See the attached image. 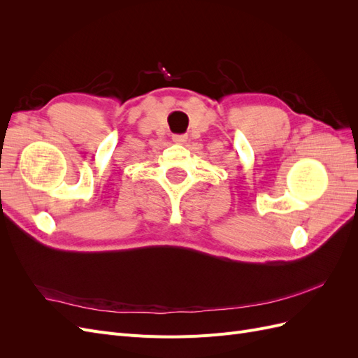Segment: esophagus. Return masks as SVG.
Instances as JSON below:
<instances>
[{
  "instance_id": "esophagus-1",
  "label": "esophagus",
  "mask_w": 358,
  "mask_h": 358,
  "mask_svg": "<svg viewBox=\"0 0 358 358\" xmlns=\"http://www.w3.org/2000/svg\"><path fill=\"white\" fill-rule=\"evenodd\" d=\"M173 142L179 143V145L187 143L188 142V136H173Z\"/></svg>"
}]
</instances>
